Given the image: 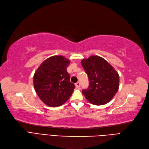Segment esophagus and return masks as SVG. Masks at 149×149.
Returning <instances> with one entry per match:
<instances>
[{"instance_id": "obj_1", "label": "esophagus", "mask_w": 149, "mask_h": 149, "mask_svg": "<svg viewBox=\"0 0 149 149\" xmlns=\"http://www.w3.org/2000/svg\"><path fill=\"white\" fill-rule=\"evenodd\" d=\"M75 85H76V88H79V87H80V86H81V83H80V82H77V83L75 84Z\"/></svg>"}]
</instances>
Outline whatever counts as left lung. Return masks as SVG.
Instances as JSON below:
<instances>
[{"mask_svg": "<svg viewBox=\"0 0 149 149\" xmlns=\"http://www.w3.org/2000/svg\"><path fill=\"white\" fill-rule=\"evenodd\" d=\"M81 64L89 81V88L82 91L86 99L96 105L107 104L118 91V73L99 56L92 55L88 59H83Z\"/></svg>", "mask_w": 149, "mask_h": 149, "instance_id": "8db88e82", "label": "left lung"}]
</instances>
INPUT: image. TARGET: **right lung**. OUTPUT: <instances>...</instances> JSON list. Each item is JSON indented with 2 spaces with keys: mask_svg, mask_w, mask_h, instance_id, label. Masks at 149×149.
Listing matches in <instances>:
<instances>
[{
  "mask_svg": "<svg viewBox=\"0 0 149 149\" xmlns=\"http://www.w3.org/2000/svg\"><path fill=\"white\" fill-rule=\"evenodd\" d=\"M70 63L63 56L55 55L44 60L35 71L34 89L45 105L60 106L72 94L75 86L70 81V76L66 71Z\"/></svg>",
  "mask_w": 149,
  "mask_h": 149,
  "instance_id": "1",
  "label": "right lung"
}]
</instances>
